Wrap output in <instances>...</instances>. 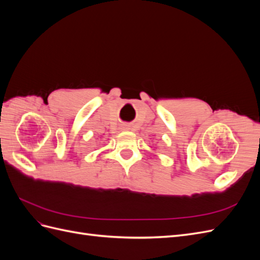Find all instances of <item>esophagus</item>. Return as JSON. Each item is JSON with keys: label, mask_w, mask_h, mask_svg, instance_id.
Wrapping results in <instances>:
<instances>
[{"label": "esophagus", "mask_w": 260, "mask_h": 260, "mask_svg": "<svg viewBox=\"0 0 260 260\" xmlns=\"http://www.w3.org/2000/svg\"><path fill=\"white\" fill-rule=\"evenodd\" d=\"M122 129H127V127H122Z\"/></svg>", "instance_id": "34e87169"}]
</instances>
